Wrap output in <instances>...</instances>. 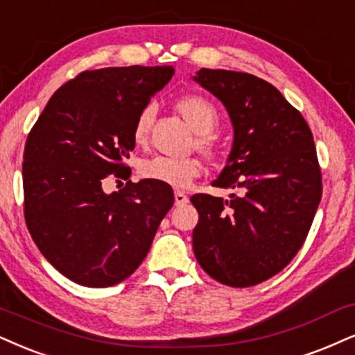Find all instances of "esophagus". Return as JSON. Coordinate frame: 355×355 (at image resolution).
Here are the masks:
<instances>
[{"label": "esophagus", "mask_w": 355, "mask_h": 355, "mask_svg": "<svg viewBox=\"0 0 355 355\" xmlns=\"http://www.w3.org/2000/svg\"><path fill=\"white\" fill-rule=\"evenodd\" d=\"M187 200H189V198L182 191L174 192V202H176V205H184Z\"/></svg>", "instance_id": "1"}]
</instances>
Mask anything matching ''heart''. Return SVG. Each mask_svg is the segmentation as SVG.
<instances>
[{
    "label": "heart",
    "mask_w": 355,
    "mask_h": 355,
    "mask_svg": "<svg viewBox=\"0 0 355 355\" xmlns=\"http://www.w3.org/2000/svg\"><path fill=\"white\" fill-rule=\"evenodd\" d=\"M176 108L187 123L199 133L198 146L207 155H216V141L211 137V131L218 123V112L211 100L202 95H186L179 98ZM155 118V107L146 105L138 113L133 125V141L144 144L150 135V128ZM141 174L144 178L155 179L173 187H187L196 178L202 173V164L198 157H169L156 156L144 161L141 164Z\"/></svg>",
    "instance_id": "1"
}]
</instances>
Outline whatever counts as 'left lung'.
<instances>
[{
	"label": "left lung",
	"mask_w": 355,
	"mask_h": 355,
	"mask_svg": "<svg viewBox=\"0 0 355 355\" xmlns=\"http://www.w3.org/2000/svg\"><path fill=\"white\" fill-rule=\"evenodd\" d=\"M196 82L224 103L234 126L225 168L212 182L229 199L196 194L192 247L209 277L234 288L258 284L295 258L322 194L313 133L303 115L263 78L200 69Z\"/></svg>",
	"instance_id": "obj_1"
}]
</instances>
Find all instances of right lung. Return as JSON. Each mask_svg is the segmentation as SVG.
Here are the masks:
<instances>
[{
  "label": "right lung",
  "mask_w": 355,
  "mask_h": 355,
  "mask_svg": "<svg viewBox=\"0 0 355 355\" xmlns=\"http://www.w3.org/2000/svg\"><path fill=\"white\" fill-rule=\"evenodd\" d=\"M173 76L169 65L80 72L52 95L26 139V225L72 282L107 288L128 278L173 207L171 186L155 179L103 191L130 178L135 120Z\"/></svg>",
  "instance_id": "obj_1"
}]
</instances>
